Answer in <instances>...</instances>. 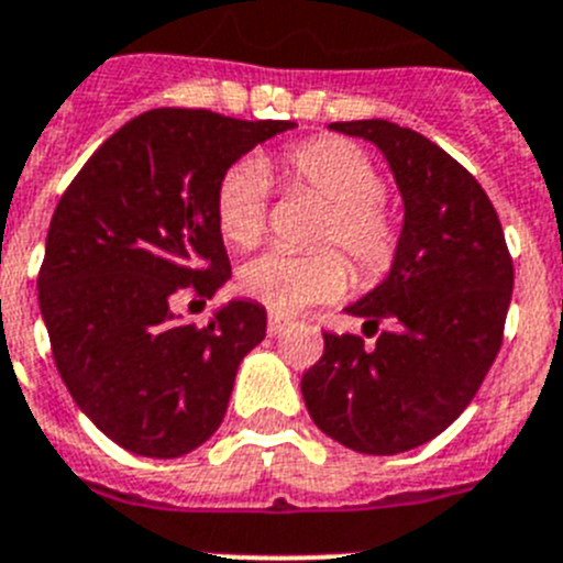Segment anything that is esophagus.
Listing matches in <instances>:
<instances>
[{
	"label": "esophagus",
	"instance_id": "1",
	"mask_svg": "<svg viewBox=\"0 0 563 563\" xmlns=\"http://www.w3.org/2000/svg\"><path fill=\"white\" fill-rule=\"evenodd\" d=\"M286 325H288L286 317L277 314V311H268V322H266V331H268V334H272V336L280 334V331L286 329Z\"/></svg>",
	"mask_w": 563,
	"mask_h": 563
}]
</instances>
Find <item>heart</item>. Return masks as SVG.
Here are the masks:
<instances>
[{
    "instance_id": "1",
    "label": "heart",
    "mask_w": 563,
    "mask_h": 563,
    "mask_svg": "<svg viewBox=\"0 0 563 563\" xmlns=\"http://www.w3.org/2000/svg\"><path fill=\"white\" fill-rule=\"evenodd\" d=\"M266 169H277L291 187H306L329 200L317 241L340 246L360 280L376 283L388 275L397 261L402 229L385 207L383 173L360 146L329 135L286 146L266 164L238 161L229 166L214 187V221L223 241L252 249L266 234ZM345 280L349 268L334 249L300 254L272 249L241 268L243 295L277 314H295L314 302L334 300Z\"/></svg>"
}]
</instances>
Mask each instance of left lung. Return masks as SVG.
Wrapping results in <instances>:
<instances>
[{
    "label": "left lung",
    "mask_w": 563,
    "mask_h": 563,
    "mask_svg": "<svg viewBox=\"0 0 563 563\" xmlns=\"http://www.w3.org/2000/svg\"><path fill=\"white\" fill-rule=\"evenodd\" d=\"M331 130L383 150L405 200L390 275L349 314L356 334L322 331L320 363L302 374V399L322 433L371 456H394L439 437L462 413L501 349L512 257L485 189L417 130L383 119Z\"/></svg>",
    "instance_id": "left-lung-1"
}]
</instances>
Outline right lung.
<instances>
[{
  "instance_id": "right-lung-1",
  "label": "right lung",
  "mask_w": 563,
  "mask_h": 563,
  "mask_svg": "<svg viewBox=\"0 0 563 563\" xmlns=\"http://www.w3.org/2000/svg\"><path fill=\"white\" fill-rule=\"evenodd\" d=\"M295 121L212 110L141 112L90 155L47 229L38 306L56 368L90 422L139 456L195 451L223 422L266 309L232 300L209 325L180 322L178 297L232 277L214 187L234 161Z\"/></svg>"
}]
</instances>
